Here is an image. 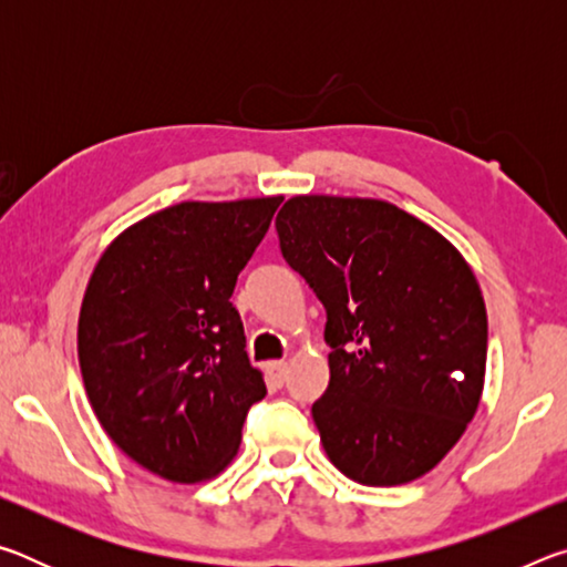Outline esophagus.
<instances>
[{"instance_id": "1", "label": "esophagus", "mask_w": 567, "mask_h": 567, "mask_svg": "<svg viewBox=\"0 0 567 567\" xmlns=\"http://www.w3.org/2000/svg\"><path fill=\"white\" fill-rule=\"evenodd\" d=\"M267 375H270V380H272V385H277V388H280V385H282V382H285V378H287V362H282V360L267 362Z\"/></svg>"}]
</instances>
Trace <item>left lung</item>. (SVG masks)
<instances>
[{"mask_svg":"<svg viewBox=\"0 0 567 567\" xmlns=\"http://www.w3.org/2000/svg\"><path fill=\"white\" fill-rule=\"evenodd\" d=\"M275 227L328 312L330 385L312 405L324 453L372 487L430 473L483 392L487 315L470 265L382 199L300 195Z\"/></svg>","mask_w":567,"mask_h":567,"instance_id":"8db88e82","label":"left lung"}]
</instances>
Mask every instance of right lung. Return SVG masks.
I'll list each match as a JSON object with an SVG mask.
<instances>
[{
  "mask_svg": "<svg viewBox=\"0 0 567 567\" xmlns=\"http://www.w3.org/2000/svg\"><path fill=\"white\" fill-rule=\"evenodd\" d=\"M280 203L172 205L124 229L90 277L76 350L92 410L124 455L172 483L225 470L267 395L229 297Z\"/></svg>",
  "mask_w": 567,
  "mask_h": 567,
  "instance_id": "1",
  "label": "right lung"
}]
</instances>
